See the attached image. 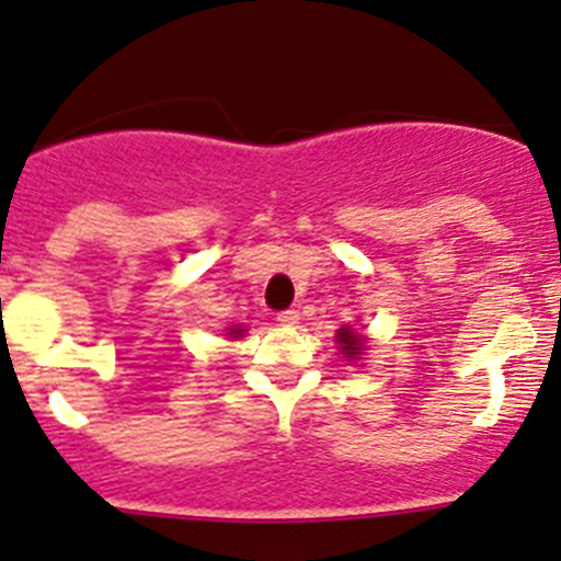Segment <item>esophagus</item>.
<instances>
[{"mask_svg": "<svg viewBox=\"0 0 561 561\" xmlns=\"http://www.w3.org/2000/svg\"><path fill=\"white\" fill-rule=\"evenodd\" d=\"M298 320H301V314H298L296 309H285V312L276 314V322H279V325H285V328L298 325Z\"/></svg>", "mask_w": 561, "mask_h": 561, "instance_id": "34e87169", "label": "esophagus"}]
</instances>
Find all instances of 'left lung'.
<instances>
[{
    "label": "left lung",
    "mask_w": 561,
    "mask_h": 561,
    "mask_svg": "<svg viewBox=\"0 0 561 561\" xmlns=\"http://www.w3.org/2000/svg\"><path fill=\"white\" fill-rule=\"evenodd\" d=\"M336 344H339V350H342V355L347 360H360V355H364V350H366V339L360 336L358 331H353L350 325L339 328Z\"/></svg>",
    "instance_id": "1"
}]
</instances>
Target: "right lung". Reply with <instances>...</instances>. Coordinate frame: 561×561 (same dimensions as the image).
I'll use <instances>...</instances> for the list:
<instances>
[{"instance_id": "obj_1", "label": "right lung", "mask_w": 561, "mask_h": 561, "mask_svg": "<svg viewBox=\"0 0 561 561\" xmlns=\"http://www.w3.org/2000/svg\"><path fill=\"white\" fill-rule=\"evenodd\" d=\"M244 331H247L244 325H230V328H228V336H230V339H241V336H244Z\"/></svg>"}]
</instances>
